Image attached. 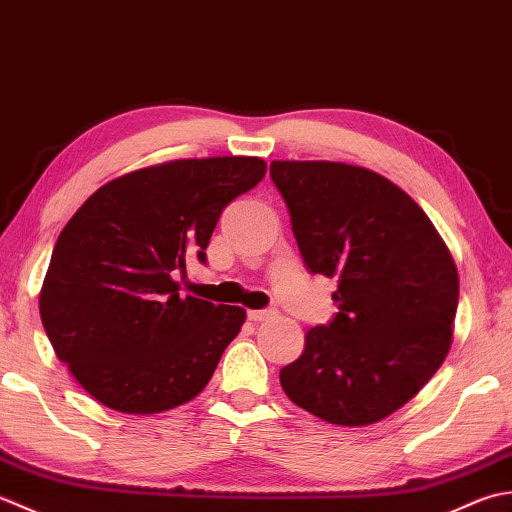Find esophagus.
Here are the masks:
<instances>
[{"label":"esophagus","mask_w":512,"mask_h":512,"mask_svg":"<svg viewBox=\"0 0 512 512\" xmlns=\"http://www.w3.org/2000/svg\"><path fill=\"white\" fill-rule=\"evenodd\" d=\"M269 316H271V311H267V309H252V311H247V318L254 320V322H263V320H267Z\"/></svg>","instance_id":"esophagus-1"}]
</instances>
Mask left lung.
Wrapping results in <instances>:
<instances>
[{"label":"left lung","mask_w":512,"mask_h":512,"mask_svg":"<svg viewBox=\"0 0 512 512\" xmlns=\"http://www.w3.org/2000/svg\"><path fill=\"white\" fill-rule=\"evenodd\" d=\"M311 274L338 278V314L280 371L287 398L329 424L367 426L415 398L453 344L455 260L398 185L358 165L271 161Z\"/></svg>","instance_id":"1"}]
</instances>
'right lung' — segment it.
Masks as SVG:
<instances>
[{"label": "right lung", "mask_w": 512, "mask_h": 512, "mask_svg": "<svg viewBox=\"0 0 512 512\" xmlns=\"http://www.w3.org/2000/svg\"><path fill=\"white\" fill-rule=\"evenodd\" d=\"M267 172L258 156L176 159L101 185L61 229L39 291L57 358L108 409L152 415L194 400L245 309L179 296L218 216Z\"/></svg>", "instance_id": "add662e5"}]
</instances>
